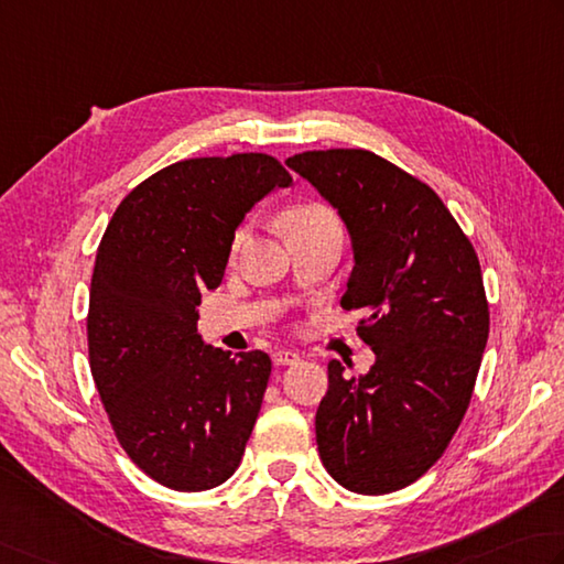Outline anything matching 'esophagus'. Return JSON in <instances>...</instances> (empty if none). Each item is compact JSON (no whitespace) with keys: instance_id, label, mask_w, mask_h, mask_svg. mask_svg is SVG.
I'll list each match as a JSON object with an SVG mask.
<instances>
[{"instance_id":"esophagus-1","label":"esophagus","mask_w":564,"mask_h":564,"mask_svg":"<svg viewBox=\"0 0 564 564\" xmlns=\"http://www.w3.org/2000/svg\"><path fill=\"white\" fill-rule=\"evenodd\" d=\"M297 359H301V357H297L295 351H291V349H275L273 351V361L279 364V367H289V364H295Z\"/></svg>"}]
</instances>
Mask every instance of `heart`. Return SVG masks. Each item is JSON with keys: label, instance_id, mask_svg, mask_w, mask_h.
Segmentation results:
<instances>
[{"label": "heart", "instance_id": "b5f03b06", "mask_svg": "<svg viewBox=\"0 0 564 564\" xmlns=\"http://www.w3.org/2000/svg\"><path fill=\"white\" fill-rule=\"evenodd\" d=\"M325 219H335L333 209L323 203L307 200V203H297L295 207H291V213L285 215V223L289 227H305V225H315V223H325ZM249 237V227H239L235 239H231V253H237L245 241Z\"/></svg>", "mask_w": 564, "mask_h": 564}]
</instances>
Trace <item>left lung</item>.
<instances>
[{
	"instance_id": "left-lung-1",
	"label": "left lung",
	"mask_w": 564,
	"mask_h": 564,
	"mask_svg": "<svg viewBox=\"0 0 564 564\" xmlns=\"http://www.w3.org/2000/svg\"><path fill=\"white\" fill-rule=\"evenodd\" d=\"M289 169L337 207L355 271L341 295L377 355L359 379L327 364L319 459L357 494L399 491L443 457L465 417L489 337L471 241L433 187L367 149L295 153Z\"/></svg>"
}]
</instances>
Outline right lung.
Wrapping results in <instances>:
<instances>
[{
  "label": "right lung",
  "instance_id": "right-lung-1",
  "mask_svg": "<svg viewBox=\"0 0 564 564\" xmlns=\"http://www.w3.org/2000/svg\"><path fill=\"white\" fill-rule=\"evenodd\" d=\"M291 181L269 153L178 161L119 203L99 241L90 371L121 449L163 487L215 489L245 455L271 359L205 347L195 305L223 283L253 203Z\"/></svg>",
  "mask_w": 564,
  "mask_h": 564
}]
</instances>
